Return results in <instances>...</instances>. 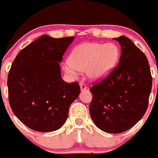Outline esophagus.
Listing matches in <instances>:
<instances>
[{
	"label": "esophagus",
	"instance_id": "obj_1",
	"mask_svg": "<svg viewBox=\"0 0 158 158\" xmlns=\"http://www.w3.org/2000/svg\"><path fill=\"white\" fill-rule=\"evenodd\" d=\"M80 87H81V90L83 91V90H85L87 89V87L86 86L85 84H84V83H81L80 84Z\"/></svg>",
	"mask_w": 158,
	"mask_h": 158
}]
</instances>
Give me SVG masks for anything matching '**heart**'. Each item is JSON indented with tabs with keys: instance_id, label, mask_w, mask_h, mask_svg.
<instances>
[{
	"instance_id": "b5f03b06",
	"label": "heart",
	"mask_w": 158,
	"mask_h": 158,
	"mask_svg": "<svg viewBox=\"0 0 158 158\" xmlns=\"http://www.w3.org/2000/svg\"><path fill=\"white\" fill-rule=\"evenodd\" d=\"M118 57V48L113 43H81L71 52L69 61L63 64V69L72 77H77L81 71H87L89 78L99 81L113 71Z\"/></svg>"
}]
</instances>
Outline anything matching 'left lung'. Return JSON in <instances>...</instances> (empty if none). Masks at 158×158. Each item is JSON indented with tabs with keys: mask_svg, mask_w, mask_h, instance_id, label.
<instances>
[{
	"mask_svg": "<svg viewBox=\"0 0 158 158\" xmlns=\"http://www.w3.org/2000/svg\"><path fill=\"white\" fill-rule=\"evenodd\" d=\"M121 46L118 66L90 89V114L94 124L108 133H121L134 126L148 105L152 77L145 55L128 37L113 38Z\"/></svg>",
	"mask_w": 158,
	"mask_h": 158,
	"instance_id": "obj_1",
	"label": "left lung"
}]
</instances>
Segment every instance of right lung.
Returning a JSON list of instances; mask_svg holds the SVG:
<instances>
[{
	"instance_id": "add662e5",
	"label": "right lung",
	"mask_w": 158,
	"mask_h": 158,
	"mask_svg": "<svg viewBox=\"0 0 158 158\" xmlns=\"http://www.w3.org/2000/svg\"><path fill=\"white\" fill-rule=\"evenodd\" d=\"M74 36L42 35L21 50L7 78L11 110L31 129L48 132L67 120L71 104L78 97V83H65L60 63Z\"/></svg>"
}]
</instances>
